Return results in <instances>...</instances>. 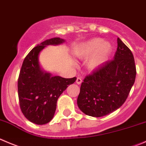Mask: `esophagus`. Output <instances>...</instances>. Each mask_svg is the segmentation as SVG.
I'll return each instance as SVG.
<instances>
[{"label": "esophagus", "instance_id": "esophagus-1", "mask_svg": "<svg viewBox=\"0 0 146 146\" xmlns=\"http://www.w3.org/2000/svg\"><path fill=\"white\" fill-rule=\"evenodd\" d=\"M81 83H82V78L80 77H78L77 79H76V83L78 85H80Z\"/></svg>", "mask_w": 146, "mask_h": 146}]
</instances>
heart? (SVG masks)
<instances>
[{"instance_id": "heart-1", "label": "heart", "mask_w": 146, "mask_h": 146, "mask_svg": "<svg viewBox=\"0 0 146 146\" xmlns=\"http://www.w3.org/2000/svg\"><path fill=\"white\" fill-rule=\"evenodd\" d=\"M112 51V45L101 38H93L77 46L73 50V53L80 58H90L88 66L90 70L99 68L106 63Z\"/></svg>"}]
</instances>
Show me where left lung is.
Instances as JSON below:
<instances>
[{
  "mask_svg": "<svg viewBox=\"0 0 146 146\" xmlns=\"http://www.w3.org/2000/svg\"><path fill=\"white\" fill-rule=\"evenodd\" d=\"M113 60L83 79L77 104L86 115L102 117L119 108L128 98L136 76L133 55L118 38Z\"/></svg>",
  "mask_w": 146,
  "mask_h": 146,
  "instance_id": "left-lung-1",
  "label": "left lung"
}]
</instances>
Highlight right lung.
<instances>
[{
    "instance_id": "obj_1",
    "label": "right lung",
    "mask_w": 146,
    "mask_h": 146,
    "mask_svg": "<svg viewBox=\"0 0 146 146\" xmlns=\"http://www.w3.org/2000/svg\"><path fill=\"white\" fill-rule=\"evenodd\" d=\"M66 40L53 38L33 48L24 59L18 81L20 107L24 116L37 125H44L53 119L57 100L63 92L76 80L52 76L42 68L40 53L46 46H58Z\"/></svg>"
}]
</instances>
